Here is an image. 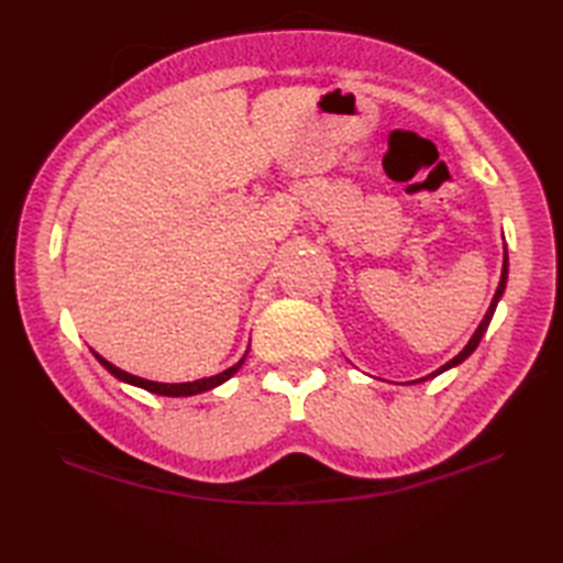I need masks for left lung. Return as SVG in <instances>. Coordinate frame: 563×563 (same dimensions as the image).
<instances>
[{
	"mask_svg": "<svg viewBox=\"0 0 563 563\" xmlns=\"http://www.w3.org/2000/svg\"><path fill=\"white\" fill-rule=\"evenodd\" d=\"M506 283H508V251H506V254H504V271H500V283H498V290H496V295H494L492 305H488V309H486V314H484V319H482V324L476 327V331L472 333V339L466 341L464 349H462L457 355H454L452 361H448L445 365L438 367L435 373H430V375H426V377H421V379H413V382H426V379H433V377H438V375L445 373V369L457 367L460 363H464L466 357H470V355L476 351V345H479V341H482V336H484V333H486L488 324H492V319H494V312H496V307H498V302H500V297H504V292H506Z\"/></svg>",
	"mask_w": 563,
	"mask_h": 563,
	"instance_id": "1",
	"label": "left lung"
}]
</instances>
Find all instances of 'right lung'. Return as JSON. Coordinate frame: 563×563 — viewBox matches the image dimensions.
<instances>
[{
  "mask_svg": "<svg viewBox=\"0 0 563 563\" xmlns=\"http://www.w3.org/2000/svg\"><path fill=\"white\" fill-rule=\"evenodd\" d=\"M91 353H93V357H97V361H99L106 369H109V373H111L115 379L125 382V385L147 389V391H152V394H159V397H194V394H202V391H210V389H214V387H220L222 382H227L232 375H236V369L244 365L249 351L242 355V361L234 363L232 367H227V369H222V373L212 375V377H202V379H194V382H154V379H145V377L130 375V373H125V369H121V367H115L113 363L106 361V357L99 355L93 349H91Z\"/></svg>",
  "mask_w": 563,
  "mask_h": 563,
  "instance_id": "1",
  "label": "right lung"
}]
</instances>
